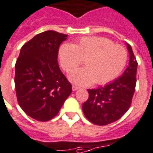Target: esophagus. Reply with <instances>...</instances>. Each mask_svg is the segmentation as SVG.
I'll use <instances>...</instances> for the list:
<instances>
[{
	"label": "esophagus",
	"mask_w": 153,
	"mask_h": 153,
	"mask_svg": "<svg viewBox=\"0 0 153 153\" xmlns=\"http://www.w3.org/2000/svg\"><path fill=\"white\" fill-rule=\"evenodd\" d=\"M72 89L73 91H76V90H79V89H80V87H78V86H76V85H72Z\"/></svg>",
	"instance_id": "1"
}]
</instances>
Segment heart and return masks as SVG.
Returning <instances> with one entry per match:
<instances>
[{"label":"heart","instance_id":"1","mask_svg":"<svg viewBox=\"0 0 153 153\" xmlns=\"http://www.w3.org/2000/svg\"><path fill=\"white\" fill-rule=\"evenodd\" d=\"M59 56L66 72H71L85 59L86 67L71 73L69 80L79 85H105L117 78L126 67V50L105 37L85 36L76 44L63 43Z\"/></svg>","mask_w":153,"mask_h":153}]
</instances>
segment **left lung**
I'll return each instance as SVG.
<instances>
[{
	"label": "left lung",
	"instance_id": "1",
	"mask_svg": "<svg viewBox=\"0 0 153 153\" xmlns=\"http://www.w3.org/2000/svg\"><path fill=\"white\" fill-rule=\"evenodd\" d=\"M126 46L130 61L123 74L104 86L87 90L89 99L83 103L82 110L85 117L95 125L112 123L130 108L135 90L138 63L131 46L127 43Z\"/></svg>",
	"mask_w": 153,
	"mask_h": 153
}]
</instances>
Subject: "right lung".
Instances as JSON below:
<instances>
[{
  "mask_svg": "<svg viewBox=\"0 0 153 153\" xmlns=\"http://www.w3.org/2000/svg\"><path fill=\"white\" fill-rule=\"evenodd\" d=\"M68 35L45 31L23 45L15 63L19 104L30 117L47 121L56 116L72 93V85L58 63L59 48Z\"/></svg>",
  "mask_w": 153,
  "mask_h": 153,
  "instance_id": "obj_1",
  "label": "right lung"
}]
</instances>
